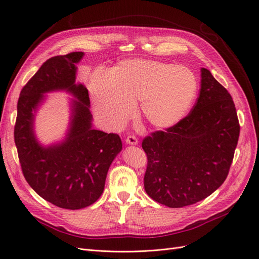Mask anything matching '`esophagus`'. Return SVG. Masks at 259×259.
<instances>
[{"label": "esophagus", "mask_w": 259, "mask_h": 259, "mask_svg": "<svg viewBox=\"0 0 259 259\" xmlns=\"http://www.w3.org/2000/svg\"><path fill=\"white\" fill-rule=\"evenodd\" d=\"M125 142H126V144L128 145H137L138 144V139L135 137V136H127L126 139H125Z\"/></svg>", "instance_id": "esophagus-1"}]
</instances>
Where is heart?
I'll return each mask as SVG.
<instances>
[{"label":"heart","instance_id":"obj_1","mask_svg":"<svg viewBox=\"0 0 259 259\" xmlns=\"http://www.w3.org/2000/svg\"><path fill=\"white\" fill-rule=\"evenodd\" d=\"M92 104L101 124L115 130L134 112L156 128H168L190 110L198 80L190 68L152 59H126L111 71L96 69L89 82Z\"/></svg>","mask_w":259,"mask_h":259}]
</instances>
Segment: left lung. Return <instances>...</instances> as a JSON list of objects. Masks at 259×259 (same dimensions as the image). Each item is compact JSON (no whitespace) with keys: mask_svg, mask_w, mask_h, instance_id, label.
Returning a JSON list of instances; mask_svg holds the SVG:
<instances>
[{"mask_svg":"<svg viewBox=\"0 0 259 259\" xmlns=\"http://www.w3.org/2000/svg\"><path fill=\"white\" fill-rule=\"evenodd\" d=\"M239 135L231 95L202 68L200 94L191 112L143 140L147 194L174 208L207 198L228 176Z\"/></svg>","mask_w":259,"mask_h":259,"instance_id":"8db88e82","label":"left lung"}]
</instances>
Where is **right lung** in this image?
I'll list each match as a JSON object with an SVG mask.
<instances>
[{"label":"right lung","instance_id":"add662e5","mask_svg":"<svg viewBox=\"0 0 259 259\" xmlns=\"http://www.w3.org/2000/svg\"><path fill=\"white\" fill-rule=\"evenodd\" d=\"M83 56V52H73L44 62L20 92L14 130L27 183L44 200L67 209L84 208L98 200L108 169L122 150L119 135L92 126L89 91L75 83V65ZM55 90H66L76 99L66 138L44 147L34 135V117L44 94Z\"/></svg>","mask_w":259,"mask_h":259}]
</instances>
